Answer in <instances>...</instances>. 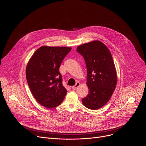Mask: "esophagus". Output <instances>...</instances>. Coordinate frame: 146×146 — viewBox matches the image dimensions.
<instances>
[{
  "label": "esophagus",
  "instance_id": "34e87169",
  "mask_svg": "<svg viewBox=\"0 0 146 146\" xmlns=\"http://www.w3.org/2000/svg\"><path fill=\"white\" fill-rule=\"evenodd\" d=\"M80 86V83L79 82H77L76 83V84L75 86H73L72 87V88L73 90H76V89H77Z\"/></svg>",
  "mask_w": 146,
  "mask_h": 146
}]
</instances>
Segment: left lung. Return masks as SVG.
<instances>
[{
  "label": "left lung",
  "mask_w": 146,
  "mask_h": 146,
  "mask_svg": "<svg viewBox=\"0 0 146 146\" xmlns=\"http://www.w3.org/2000/svg\"><path fill=\"white\" fill-rule=\"evenodd\" d=\"M86 61L88 95L82 99L85 107L91 110L102 108L109 102L117 85V73L111 54L100 41L95 40L77 47Z\"/></svg>",
  "instance_id": "8db88e82"
}]
</instances>
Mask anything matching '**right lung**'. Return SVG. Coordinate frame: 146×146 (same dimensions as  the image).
<instances>
[{
  "instance_id": "add662e5",
  "label": "right lung",
  "mask_w": 146,
  "mask_h": 146,
  "mask_svg": "<svg viewBox=\"0 0 146 146\" xmlns=\"http://www.w3.org/2000/svg\"><path fill=\"white\" fill-rule=\"evenodd\" d=\"M71 50L66 47L42 46L35 52L27 64L26 77L31 91L46 108L58 106L66 95L59 69Z\"/></svg>"
}]
</instances>
